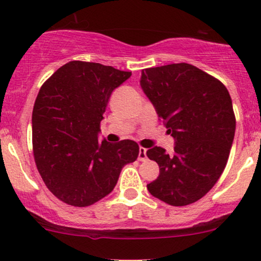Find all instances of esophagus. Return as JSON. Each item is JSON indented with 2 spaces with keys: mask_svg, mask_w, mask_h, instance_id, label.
Listing matches in <instances>:
<instances>
[{
  "mask_svg": "<svg viewBox=\"0 0 261 261\" xmlns=\"http://www.w3.org/2000/svg\"><path fill=\"white\" fill-rule=\"evenodd\" d=\"M146 151H147L146 148L140 147V149H139V161L145 162L146 160H147V154H146Z\"/></svg>",
  "mask_w": 261,
  "mask_h": 261,
  "instance_id": "1",
  "label": "esophagus"
}]
</instances>
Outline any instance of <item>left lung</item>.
Listing matches in <instances>:
<instances>
[{
  "instance_id": "1",
  "label": "left lung",
  "mask_w": 261,
  "mask_h": 261,
  "mask_svg": "<svg viewBox=\"0 0 261 261\" xmlns=\"http://www.w3.org/2000/svg\"><path fill=\"white\" fill-rule=\"evenodd\" d=\"M140 85L175 140L172 154L157 146L146 152L160 166L148 191L168 205H190L211 190L228 161L236 131L229 93L185 62L145 68Z\"/></svg>"
}]
</instances>
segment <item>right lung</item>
Wrapping results in <instances>:
<instances>
[{
  "mask_svg": "<svg viewBox=\"0 0 261 261\" xmlns=\"http://www.w3.org/2000/svg\"><path fill=\"white\" fill-rule=\"evenodd\" d=\"M131 72L70 61L41 86L33 108V153L47 189L86 207L113 191L125 164L139 157L133 140H98L108 100Z\"/></svg>",
  "mask_w": 261,
  "mask_h": 261,
  "instance_id": "add662e5",
  "label": "right lung"
}]
</instances>
